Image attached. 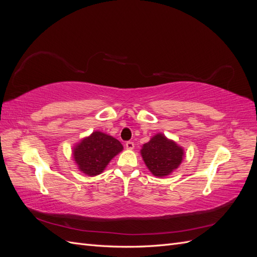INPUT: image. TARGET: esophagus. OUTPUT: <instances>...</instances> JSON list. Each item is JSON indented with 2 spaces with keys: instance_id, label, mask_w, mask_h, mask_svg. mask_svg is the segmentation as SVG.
I'll list each match as a JSON object with an SVG mask.
<instances>
[{
  "instance_id": "obj_1",
  "label": "esophagus",
  "mask_w": 257,
  "mask_h": 257,
  "mask_svg": "<svg viewBox=\"0 0 257 257\" xmlns=\"http://www.w3.org/2000/svg\"><path fill=\"white\" fill-rule=\"evenodd\" d=\"M125 147H126L127 150H133L134 149V143L133 142H127L125 144Z\"/></svg>"
}]
</instances>
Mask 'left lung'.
I'll return each instance as SVG.
<instances>
[{"label": "left lung", "instance_id": "left-lung-1", "mask_svg": "<svg viewBox=\"0 0 257 257\" xmlns=\"http://www.w3.org/2000/svg\"><path fill=\"white\" fill-rule=\"evenodd\" d=\"M142 158L150 173L159 178L166 177L180 166L184 158V149L164 134H155L144 144Z\"/></svg>", "mask_w": 257, "mask_h": 257}]
</instances>
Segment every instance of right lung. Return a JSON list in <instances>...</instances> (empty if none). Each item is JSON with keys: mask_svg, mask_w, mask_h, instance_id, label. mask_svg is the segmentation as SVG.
Instances as JSON below:
<instances>
[{"mask_svg": "<svg viewBox=\"0 0 257 257\" xmlns=\"http://www.w3.org/2000/svg\"><path fill=\"white\" fill-rule=\"evenodd\" d=\"M122 150L123 146L118 139L95 131L73 147V159L81 173L94 177L102 174Z\"/></svg>", "mask_w": 257, "mask_h": 257, "instance_id": "obj_1", "label": "right lung"}]
</instances>
